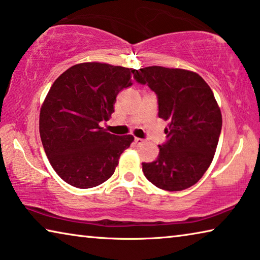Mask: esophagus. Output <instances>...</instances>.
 Listing matches in <instances>:
<instances>
[{
  "label": "esophagus",
  "instance_id": "1",
  "mask_svg": "<svg viewBox=\"0 0 260 260\" xmlns=\"http://www.w3.org/2000/svg\"><path fill=\"white\" fill-rule=\"evenodd\" d=\"M135 143H136V145H137V146H142L143 144H144V139H142V138H135Z\"/></svg>",
  "mask_w": 260,
  "mask_h": 260
}]
</instances>
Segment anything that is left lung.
<instances>
[{
    "mask_svg": "<svg viewBox=\"0 0 260 260\" xmlns=\"http://www.w3.org/2000/svg\"><path fill=\"white\" fill-rule=\"evenodd\" d=\"M133 74L155 93L159 117L168 121L158 158L142 164L144 175L162 190L188 189L205 174L218 146L222 116L213 92L192 71L147 67Z\"/></svg>",
    "mask_w": 260,
    "mask_h": 260,
    "instance_id": "obj_1",
    "label": "left lung"
}]
</instances>
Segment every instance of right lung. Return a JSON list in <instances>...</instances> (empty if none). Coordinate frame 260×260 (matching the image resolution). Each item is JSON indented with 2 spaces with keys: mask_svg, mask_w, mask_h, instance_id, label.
<instances>
[{
  "mask_svg": "<svg viewBox=\"0 0 260 260\" xmlns=\"http://www.w3.org/2000/svg\"><path fill=\"white\" fill-rule=\"evenodd\" d=\"M133 69L80 63L55 80L40 110L42 146L57 175L79 189L100 185L113 175L131 135L106 133L100 122L114 112L116 96L133 85Z\"/></svg>",
  "mask_w": 260,
  "mask_h": 260,
  "instance_id": "add662e5",
  "label": "right lung"
}]
</instances>
